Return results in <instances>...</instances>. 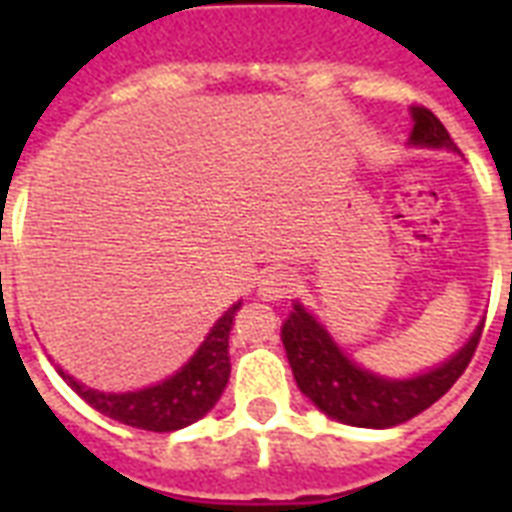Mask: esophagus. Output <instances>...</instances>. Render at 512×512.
Segmentation results:
<instances>
[{
	"mask_svg": "<svg viewBox=\"0 0 512 512\" xmlns=\"http://www.w3.org/2000/svg\"><path fill=\"white\" fill-rule=\"evenodd\" d=\"M297 281L295 276L284 268H271V271H265L257 281V295L263 297V300H284L295 292Z\"/></svg>",
	"mask_w": 512,
	"mask_h": 512,
	"instance_id": "obj_1",
	"label": "esophagus"
}]
</instances>
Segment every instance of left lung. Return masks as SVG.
Masks as SVG:
<instances>
[{
	"mask_svg": "<svg viewBox=\"0 0 512 512\" xmlns=\"http://www.w3.org/2000/svg\"><path fill=\"white\" fill-rule=\"evenodd\" d=\"M412 122V146L457 151L454 140L433 111L425 106H412ZM481 332L484 321L449 361L406 380L382 377L358 366L353 358L342 353L324 324L300 303H295V311L289 313L281 327V342L287 350L297 388L321 412L353 428H393L425 412L460 380V374L468 369L470 358L476 353Z\"/></svg>",
	"mask_w": 512,
	"mask_h": 512,
	"instance_id": "1",
	"label": "left lung"
}]
</instances>
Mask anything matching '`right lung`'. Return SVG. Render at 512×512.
<instances>
[{
  "label": "right lung",
  "mask_w": 512,
  "mask_h": 512,
  "mask_svg": "<svg viewBox=\"0 0 512 512\" xmlns=\"http://www.w3.org/2000/svg\"><path fill=\"white\" fill-rule=\"evenodd\" d=\"M241 303L231 305L215 321L209 335L193 353L191 361L177 369L172 377L156 382L151 388L130 390V393H100L82 382H76L68 372L58 366V374L79 393V396L106 414L111 420L124 422L130 428L170 433L191 422L201 420L204 414L223 396L228 377H231V358H228V337L233 329V316Z\"/></svg>",
  "instance_id": "1"
}]
</instances>
